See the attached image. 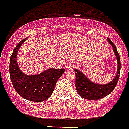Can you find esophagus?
Listing matches in <instances>:
<instances>
[{
  "mask_svg": "<svg viewBox=\"0 0 129 129\" xmlns=\"http://www.w3.org/2000/svg\"><path fill=\"white\" fill-rule=\"evenodd\" d=\"M66 68L67 70H72L74 68V65L72 64V63H68V64H67Z\"/></svg>",
  "mask_w": 129,
  "mask_h": 129,
  "instance_id": "esophagus-1",
  "label": "esophagus"
}]
</instances>
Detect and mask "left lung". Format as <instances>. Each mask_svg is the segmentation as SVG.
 <instances>
[{"label":"left lung","instance_id":"obj_1","mask_svg":"<svg viewBox=\"0 0 129 129\" xmlns=\"http://www.w3.org/2000/svg\"><path fill=\"white\" fill-rule=\"evenodd\" d=\"M108 43L112 46V50L116 57L117 61V72L114 78L107 84H97L92 82L86 75L79 70L75 69L76 72V88L78 94L81 97L88 100H98L108 96L113 91L118 82L120 72V59L116 46L110 39L107 38Z\"/></svg>","mask_w":129,"mask_h":129}]
</instances>
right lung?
Instances as JSON below:
<instances>
[{
    "label": "right lung",
    "mask_w": 129,
    "mask_h": 129,
    "mask_svg": "<svg viewBox=\"0 0 129 129\" xmlns=\"http://www.w3.org/2000/svg\"><path fill=\"white\" fill-rule=\"evenodd\" d=\"M25 39L18 43L10 58L9 73L16 92L27 100L42 102L51 96L56 83L65 72L64 68L47 69L37 74L27 75L22 72L17 63V54Z\"/></svg>",
    "instance_id": "1"
}]
</instances>
